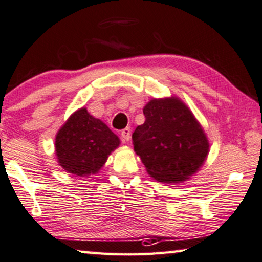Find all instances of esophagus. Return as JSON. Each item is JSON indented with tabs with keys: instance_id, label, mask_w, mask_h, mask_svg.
<instances>
[{
	"instance_id": "esophagus-1",
	"label": "esophagus",
	"mask_w": 262,
	"mask_h": 262,
	"mask_svg": "<svg viewBox=\"0 0 262 262\" xmlns=\"http://www.w3.org/2000/svg\"><path fill=\"white\" fill-rule=\"evenodd\" d=\"M130 136H132V130L129 127L124 128V129L121 132V138L123 142H128V141L130 140Z\"/></svg>"
}]
</instances>
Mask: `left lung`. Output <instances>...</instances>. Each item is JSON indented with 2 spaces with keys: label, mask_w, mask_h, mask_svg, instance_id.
Returning <instances> with one entry per match:
<instances>
[{
  "label": "left lung",
  "mask_w": 262,
  "mask_h": 262,
  "mask_svg": "<svg viewBox=\"0 0 262 262\" xmlns=\"http://www.w3.org/2000/svg\"><path fill=\"white\" fill-rule=\"evenodd\" d=\"M146 121L133 133L136 155L149 176L177 184L197 173L210 143L196 116L178 97L152 98L143 107Z\"/></svg>",
  "instance_id": "obj_1"
}]
</instances>
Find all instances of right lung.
Instances as JSON below:
<instances>
[{"instance_id":"right-lung-1","label":"right lung","mask_w":262,"mask_h":262,"mask_svg":"<svg viewBox=\"0 0 262 262\" xmlns=\"http://www.w3.org/2000/svg\"><path fill=\"white\" fill-rule=\"evenodd\" d=\"M120 146V139L86 107L70 115L56 135L55 149L58 164L66 172L80 177L94 175Z\"/></svg>"}]
</instances>
